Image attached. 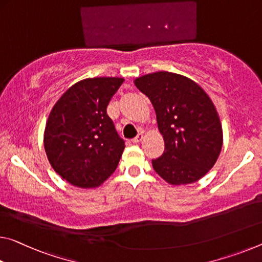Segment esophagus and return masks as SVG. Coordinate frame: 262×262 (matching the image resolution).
<instances>
[{"label": "esophagus", "instance_id": "obj_1", "mask_svg": "<svg viewBox=\"0 0 262 262\" xmlns=\"http://www.w3.org/2000/svg\"><path fill=\"white\" fill-rule=\"evenodd\" d=\"M142 140H143V134H142V133H140V134L136 135V138H134L132 141H133V143H139Z\"/></svg>", "mask_w": 262, "mask_h": 262}]
</instances>
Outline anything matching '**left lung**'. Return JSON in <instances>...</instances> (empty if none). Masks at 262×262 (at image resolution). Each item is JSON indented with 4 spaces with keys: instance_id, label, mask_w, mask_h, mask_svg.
<instances>
[{
    "instance_id": "8db88e82",
    "label": "left lung",
    "mask_w": 262,
    "mask_h": 262,
    "mask_svg": "<svg viewBox=\"0 0 262 262\" xmlns=\"http://www.w3.org/2000/svg\"><path fill=\"white\" fill-rule=\"evenodd\" d=\"M134 82L150 99L164 139V152L151 161L154 170L172 185L198 181L213 167L223 146L221 120L209 95L171 72L146 74Z\"/></svg>"
}]
</instances>
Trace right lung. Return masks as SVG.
<instances>
[{"instance_id": "right-lung-1", "label": "right lung", "mask_w": 262, "mask_h": 262, "mask_svg": "<svg viewBox=\"0 0 262 262\" xmlns=\"http://www.w3.org/2000/svg\"><path fill=\"white\" fill-rule=\"evenodd\" d=\"M122 78H89L61 95L49 115L44 147L55 171L79 188H95L115 171L124 141L106 108Z\"/></svg>"}]
</instances>
